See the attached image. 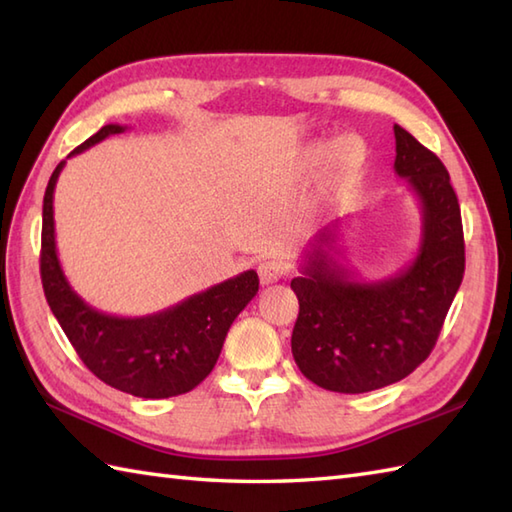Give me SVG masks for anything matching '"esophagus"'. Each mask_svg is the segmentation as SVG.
I'll return each instance as SVG.
<instances>
[{"label":"esophagus","instance_id":"obj_1","mask_svg":"<svg viewBox=\"0 0 512 512\" xmlns=\"http://www.w3.org/2000/svg\"><path fill=\"white\" fill-rule=\"evenodd\" d=\"M259 279H262V284H275V281L284 279L288 275V266L284 262H279V259H266V262L259 264L257 268Z\"/></svg>","mask_w":512,"mask_h":512}]
</instances>
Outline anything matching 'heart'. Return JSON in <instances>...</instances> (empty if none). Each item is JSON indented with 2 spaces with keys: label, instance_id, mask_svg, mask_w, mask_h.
<instances>
[{
  "label": "heart",
  "instance_id": "1",
  "mask_svg": "<svg viewBox=\"0 0 512 512\" xmlns=\"http://www.w3.org/2000/svg\"><path fill=\"white\" fill-rule=\"evenodd\" d=\"M312 156L317 158V160L323 158L325 156V149L323 147H314L312 149ZM361 160H363L361 151L354 147L352 140H339V143L332 147V162H334L336 169L354 171L358 165H361Z\"/></svg>",
  "mask_w": 512,
  "mask_h": 512
}]
</instances>
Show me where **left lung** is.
<instances>
[{"mask_svg":"<svg viewBox=\"0 0 512 512\" xmlns=\"http://www.w3.org/2000/svg\"><path fill=\"white\" fill-rule=\"evenodd\" d=\"M394 169L416 193L422 237L416 257L394 277L356 281L336 262V228L310 244L301 277L292 356L314 385L365 394L409 376L436 345L464 277V233L447 167L407 129L394 125Z\"/></svg>","mask_w":512,"mask_h":512,"instance_id":"obj_1","label":"left lung"}]
</instances>
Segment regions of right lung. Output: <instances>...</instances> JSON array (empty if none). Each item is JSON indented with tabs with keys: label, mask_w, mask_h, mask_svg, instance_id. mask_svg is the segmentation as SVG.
I'll return each mask as SVG.
<instances>
[{
	"label": "right lung",
	"mask_w": 512,
	"mask_h": 512,
	"mask_svg": "<svg viewBox=\"0 0 512 512\" xmlns=\"http://www.w3.org/2000/svg\"><path fill=\"white\" fill-rule=\"evenodd\" d=\"M125 129L105 125L70 156ZM63 165L65 160L52 171L43 195L41 284L52 314L85 367L103 383L138 398L187 394L211 374L228 328L257 295V273L246 270L147 317H114L88 306L65 279L54 242L52 200Z\"/></svg>",
	"instance_id": "add662e5"
}]
</instances>
